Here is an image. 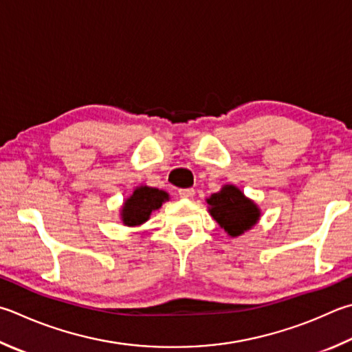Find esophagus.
<instances>
[{
    "label": "esophagus",
    "instance_id": "esophagus-1",
    "mask_svg": "<svg viewBox=\"0 0 352 352\" xmlns=\"http://www.w3.org/2000/svg\"><path fill=\"white\" fill-rule=\"evenodd\" d=\"M178 195H180L182 198H192L195 195V190L192 188L180 189V190H178Z\"/></svg>",
    "mask_w": 352,
    "mask_h": 352
}]
</instances>
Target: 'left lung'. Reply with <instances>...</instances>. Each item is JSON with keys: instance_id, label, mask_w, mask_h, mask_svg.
I'll return each instance as SVG.
<instances>
[{"instance_id": "1", "label": "left lung", "mask_w": 352, "mask_h": 352, "mask_svg": "<svg viewBox=\"0 0 352 352\" xmlns=\"http://www.w3.org/2000/svg\"><path fill=\"white\" fill-rule=\"evenodd\" d=\"M208 204L210 215L232 237L251 229L260 217L254 201L248 200L235 186H225L220 192L212 194L208 198Z\"/></svg>"}]
</instances>
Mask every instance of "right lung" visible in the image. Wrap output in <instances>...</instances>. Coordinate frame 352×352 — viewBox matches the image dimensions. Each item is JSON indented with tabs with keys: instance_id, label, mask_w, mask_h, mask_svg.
<instances>
[{
	"instance_id": "add662e5",
	"label": "right lung",
	"mask_w": 352,
	"mask_h": 352,
	"mask_svg": "<svg viewBox=\"0 0 352 352\" xmlns=\"http://www.w3.org/2000/svg\"><path fill=\"white\" fill-rule=\"evenodd\" d=\"M169 197L164 190L148 186L137 188L131 198H127L123 210H121L123 223L127 226L142 225L149 219L152 210L162 208V204Z\"/></svg>"
}]
</instances>
